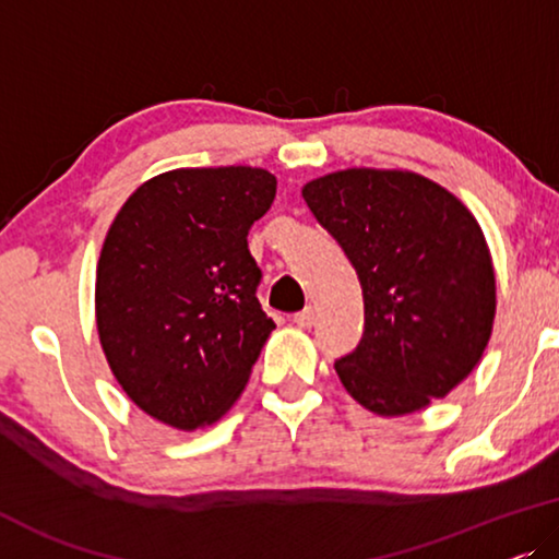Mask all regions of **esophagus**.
I'll return each instance as SVG.
<instances>
[{"label":"esophagus","instance_id":"obj_1","mask_svg":"<svg viewBox=\"0 0 559 559\" xmlns=\"http://www.w3.org/2000/svg\"><path fill=\"white\" fill-rule=\"evenodd\" d=\"M294 321L301 329H309V326H313V321H317V309H313V306H306L304 311H298V313H294Z\"/></svg>","mask_w":559,"mask_h":559}]
</instances>
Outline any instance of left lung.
I'll list each match as a JSON object with an SVG mask.
<instances>
[{
	"mask_svg": "<svg viewBox=\"0 0 559 559\" xmlns=\"http://www.w3.org/2000/svg\"><path fill=\"white\" fill-rule=\"evenodd\" d=\"M304 200L361 283L365 334L334 361L349 395L377 415L445 397L481 359L497 311L474 215L413 171H334L306 185Z\"/></svg>",
	"mask_w": 559,
	"mask_h": 559,
	"instance_id": "left-lung-1",
	"label": "left lung"
}]
</instances>
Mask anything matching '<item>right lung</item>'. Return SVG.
<instances>
[{"instance_id": "1", "label": "right lung", "mask_w": 559, "mask_h": 559, "mask_svg": "<svg viewBox=\"0 0 559 559\" xmlns=\"http://www.w3.org/2000/svg\"><path fill=\"white\" fill-rule=\"evenodd\" d=\"M273 198L276 177L265 169H175L141 185L106 235L100 344L126 395L171 428L225 415L276 329L248 250Z\"/></svg>"}]
</instances>
